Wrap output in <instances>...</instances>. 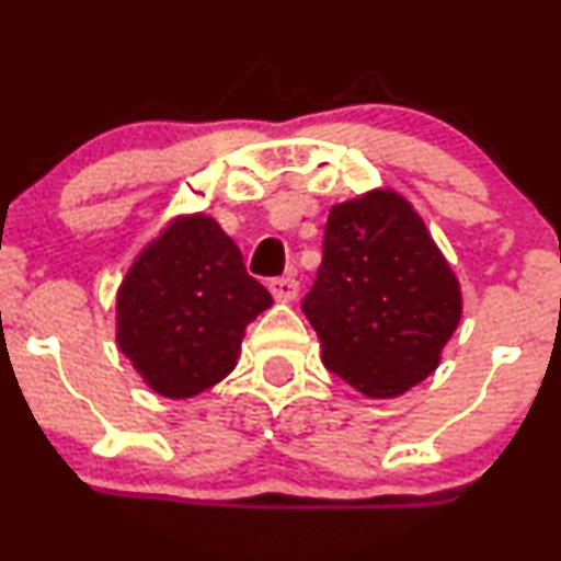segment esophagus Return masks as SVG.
Segmentation results:
<instances>
[{
    "mask_svg": "<svg viewBox=\"0 0 561 561\" xmlns=\"http://www.w3.org/2000/svg\"><path fill=\"white\" fill-rule=\"evenodd\" d=\"M268 289H272L274 300L279 302H289L298 298V279H293V276H279V279H272L268 282Z\"/></svg>",
    "mask_w": 561,
    "mask_h": 561,
    "instance_id": "obj_1",
    "label": "esophagus"
}]
</instances>
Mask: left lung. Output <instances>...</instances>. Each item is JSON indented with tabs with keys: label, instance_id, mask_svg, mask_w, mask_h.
Returning <instances> with one entry per match:
<instances>
[{
	"label": "left lung",
	"instance_id": "8db88e82",
	"mask_svg": "<svg viewBox=\"0 0 561 561\" xmlns=\"http://www.w3.org/2000/svg\"><path fill=\"white\" fill-rule=\"evenodd\" d=\"M321 250L302 313L327 369L369 398L433 375L459 327L461 293L414 208L390 190L334 205Z\"/></svg>",
	"mask_w": 561,
	"mask_h": 561
}]
</instances>
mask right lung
I'll return each mask as SVG.
<instances>
[{"mask_svg": "<svg viewBox=\"0 0 561 561\" xmlns=\"http://www.w3.org/2000/svg\"><path fill=\"white\" fill-rule=\"evenodd\" d=\"M272 302L214 218H179L118 289V347L160 396L192 398L234 369L244 327Z\"/></svg>", "mask_w": 561, "mask_h": 561, "instance_id": "1", "label": "right lung"}]
</instances>
